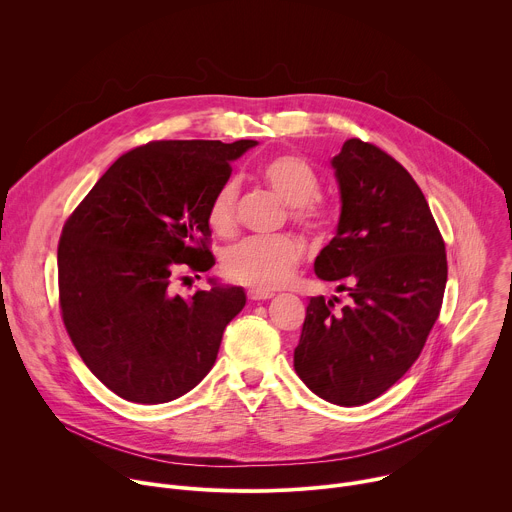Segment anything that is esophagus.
Listing matches in <instances>:
<instances>
[{
    "label": "esophagus",
    "mask_w": 512,
    "mask_h": 512,
    "mask_svg": "<svg viewBox=\"0 0 512 512\" xmlns=\"http://www.w3.org/2000/svg\"><path fill=\"white\" fill-rule=\"evenodd\" d=\"M247 298L253 302H263V300H271L273 291H265V289H249Z\"/></svg>",
    "instance_id": "obj_1"
}]
</instances>
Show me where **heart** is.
I'll return each instance as SVG.
<instances>
[{
	"label": "heart",
	"mask_w": 512,
	"mask_h": 512,
	"mask_svg": "<svg viewBox=\"0 0 512 512\" xmlns=\"http://www.w3.org/2000/svg\"><path fill=\"white\" fill-rule=\"evenodd\" d=\"M263 182L289 204L291 223L310 235L324 237L334 225L332 206L320 196L322 180L302 156L279 154L261 164ZM241 186L227 178L214 190L206 206V223L216 235H231L237 227ZM304 257V245L294 235L247 237L229 245L221 255V269L229 281L253 289H275L289 281Z\"/></svg>",
	"instance_id": "heart-1"
}]
</instances>
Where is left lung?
Here are the masks:
<instances>
[{
	"label": "left lung",
	"instance_id": "1",
	"mask_svg": "<svg viewBox=\"0 0 512 512\" xmlns=\"http://www.w3.org/2000/svg\"><path fill=\"white\" fill-rule=\"evenodd\" d=\"M332 166L342 214L314 269L340 281L350 302L310 300L294 367L318 397L352 407L383 395L419 358L442 310L448 259L421 188L395 158L352 137Z\"/></svg>",
	"mask_w": 512,
	"mask_h": 512
}]
</instances>
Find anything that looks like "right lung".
Listing matches in <instances>:
<instances>
[{
    "label": "right lung",
    "instance_id": "1",
    "mask_svg": "<svg viewBox=\"0 0 512 512\" xmlns=\"http://www.w3.org/2000/svg\"><path fill=\"white\" fill-rule=\"evenodd\" d=\"M257 141L162 139L125 152L72 210L58 241V306L89 371L133 403H168L212 369L241 287L176 296L178 269L208 271L206 206Z\"/></svg>",
    "mask_w": 512,
    "mask_h": 512
}]
</instances>
